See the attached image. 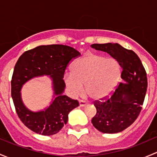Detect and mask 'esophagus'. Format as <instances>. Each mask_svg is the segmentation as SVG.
<instances>
[{
  "mask_svg": "<svg viewBox=\"0 0 157 157\" xmlns=\"http://www.w3.org/2000/svg\"><path fill=\"white\" fill-rule=\"evenodd\" d=\"M79 105H80V107H84L86 105V103L84 102V101H82V100H80L79 101Z\"/></svg>",
  "mask_w": 157,
  "mask_h": 157,
  "instance_id": "1",
  "label": "esophagus"
}]
</instances>
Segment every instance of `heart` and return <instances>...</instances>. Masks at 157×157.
I'll list each match as a JSON object with an SVG mask.
<instances>
[{"label":"heart","mask_w":157,"mask_h":157,"mask_svg":"<svg viewBox=\"0 0 157 157\" xmlns=\"http://www.w3.org/2000/svg\"><path fill=\"white\" fill-rule=\"evenodd\" d=\"M71 74L64 76L69 93L76 96L85 91L94 100L108 97L118 86L121 69L118 61L98 54H85L76 60L71 67Z\"/></svg>","instance_id":"heart-1"}]
</instances>
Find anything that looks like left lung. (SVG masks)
Segmentation results:
<instances>
[{
  "mask_svg": "<svg viewBox=\"0 0 157 157\" xmlns=\"http://www.w3.org/2000/svg\"><path fill=\"white\" fill-rule=\"evenodd\" d=\"M91 47L118 61L123 80L110 98L94 104L96 114L92 124L105 134L121 132L134 123L141 110L147 87L146 71L135 52L119 44H93Z\"/></svg>",
  "mask_w": 157,
  "mask_h": 157,
  "instance_id": "1",
  "label": "left lung"
}]
</instances>
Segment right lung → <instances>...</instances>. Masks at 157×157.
<instances>
[{
    "label": "right lung",
    "mask_w": 157,
    "mask_h": 157,
    "mask_svg": "<svg viewBox=\"0 0 157 157\" xmlns=\"http://www.w3.org/2000/svg\"><path fill=\"white\" fill-rule=\"evenodd\" d=\"M80 55L67 45H48L25 52L19 58L11 80V96L20 119L33 132L44 136L57 134L67 124L69 112L79 106L78 101L63 95V78L69 61ZM43 75H48L52 80V99L48 107L34 112L23 103L21 90L26 82Z\"/></svg>",
    "instance_id": "add662e5"
}]
</instances>
